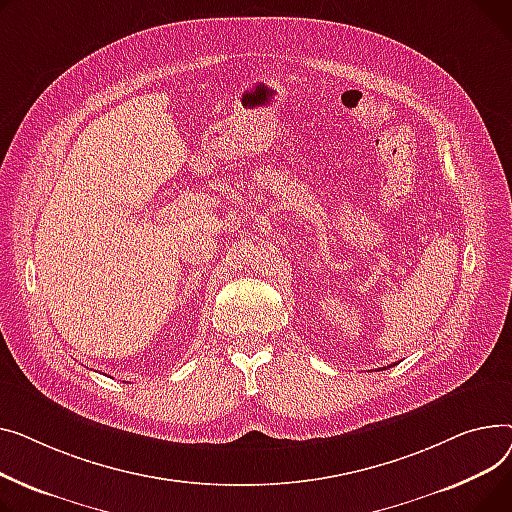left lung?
I'll use <instances>...</instances> for the list:
<instances>
[{"instance_id":"obj_1","label":"left lung","mask_w":512,"mask_h":512,"mask_svg":"<svg viewBox=\"0 0 512 512\" xmlns=\"http://www.w3.org/2000/svg\"><path fill=\"white\" fill-rule=\"evenodd\" d=\"M390 366H393V364H390Z\"/></svg>"}]
</instances>
